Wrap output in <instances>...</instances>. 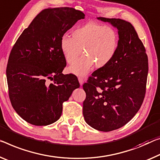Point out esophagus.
<instances>
[{"label": "esophagus", "mask_w": 160, "mask_h": 160, "mask_svg": "<svg viewBox=\"0 0 160 160\" xmlns=\"http://www.w3.org/2000/svg\"><path fill=\"white\" fill-rule=\"evenodd\" d=\"M78 82H79L80 85H81V86H82V85H83V77H79L78 78Z\"/></svg>", "instance_id": "34e87169"}]
</instances>
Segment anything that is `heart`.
<instances>
[{"label":"heart","mask_w":160,"mask_h":160,"mask_svg":"<svg viewBox=\"0 0 160 160\" xmlns=\"http://www.w3.org/2000/svg\"><path fill=\"white\" fill-rule=\"evenodd\" d=\"M118 46L117 31L94 22L77 27L72 32V38L64 35L60 41L61 51L68 63L81 54L83 48L85 54L68 68L69 72L78 76L86 74L95 63L97 67L107 65L116 55Z\"/></svg>","instance_id":"b5f03b06"}]
</instances>
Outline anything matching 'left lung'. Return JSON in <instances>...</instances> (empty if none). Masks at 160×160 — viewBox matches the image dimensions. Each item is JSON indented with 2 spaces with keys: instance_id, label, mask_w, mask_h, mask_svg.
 I'll return each mask as SVG.
<instances>
[{
  "instance_id": "obj_1",
  "label": "left lung",
  "mask_w": 160,
  "mask_h": 160,
  "mask_svg": "<svg viewBox=\"0 0 160 160\" xmlns=\"http://www.w3.org/2000/svg\"><path fill=\"white\" fill-rule=\"evenodd\" d=\"M117 28L119 46L113 59L83 85V115L95 129L110 132L128 123L141 107L146 92L148 58L134 26L119 18H97Z\"/></svg>"
}]
</instances>
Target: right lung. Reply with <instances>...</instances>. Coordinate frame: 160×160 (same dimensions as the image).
I'll return each mask as SVG.
<instances>
[{"label": "right lung", "mask_w": 160, "mask_h": 160, "mask_svg": "<svg viewBox=\"0 0 160 160\" xmlns=\"http://www.w3.org/2000/svg\"><path fill=\"white\" fill-rule=\"evenodd\" d=\"M84 16L69 7L44 9L12 48L6 68L9 98L26 122L36 126L54 123L62 114L63 103L79 87L76 76L62 73L66 61L60 41Z\"/></svg>", "instance_id": "right-lung-1"}]
</instances>
